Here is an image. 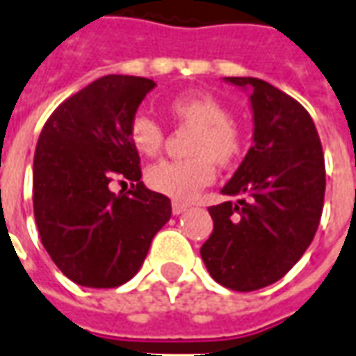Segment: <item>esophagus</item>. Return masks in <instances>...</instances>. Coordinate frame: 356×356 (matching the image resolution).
Wrapping results in <instances>:
<instances>
[{
	"instance_id": "obj_1",
	"label": "esophagus",
	"mask_w": 356,
	"mask_h": 356,
	"mask_svg": "<svg viewBox=\"0 0 356 356\" xmlns=\"http://www.w3.org/2000/svg\"><path fill=\"white\" fill-rule=\"evenodd\" d=\"M188 210V206L186 204H181V202H173L171 204V212L173 216H179V213H185Z\"/></svg>"
}]
</instances>
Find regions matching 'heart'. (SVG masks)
Masks as SVG:
<instances>
[{
	"instance_id": "heart-1",
	"label": "heart",
	"mask_w": 356,
	"mask_h": 356,
	"mask_svg": "<svg viewBox=\"0 0 356 356\" xmlns=\"http://www.w3.org/2000/svg\"><path fill=\"white\" fill-rule=\"evenodd\" d=\"M168 115L177 125L195 127L186 144L185 160L160 161L150 165L146 185L179 202L195 200L216 177V163L227 168L237 160L243 143L231 123L229 109L206 92H186L168 102ZM129 138L136 152L156 158L163 148V129L148 115H136L129 127Z\"/></svg>"
}]
</instances>
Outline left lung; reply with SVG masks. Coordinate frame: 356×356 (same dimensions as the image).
I'll use <instances>...</instances> for the list:
<instances>
[{"instance_id":"obj_1","label":"left lung","mask_w":356,"mask_h":356,"mask_svg":"<svg viewBox=\"0 0 356 356\" xmlns=\"http://www.w3.org/2000/svg\"><path fill=\"white\" fill-rule=\"evenodd\" d=\"M248 92L252 146L210 206L213 231L200 248L216 282L256 291L282 280L316 235L325 191L324 152L314 121L299 102L266 81L227 76Z\"/></svg>"}]
</instances>
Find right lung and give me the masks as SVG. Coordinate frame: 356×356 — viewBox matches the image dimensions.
<instances>
[{
	"label": "right lung",
	"mask_w": 356,
	"mask_h": 356,
	"mask_svg": "<svg viewBox=\"0 0 356 356\" xmlns=\"http://www.w3.org/2000/svg\"><path fill=\"white\" fill-rule=\"evenodd\" d=\"M156 83L106 74L49 115L34 152V218L42 245L71 282L109 289L135 275L171 200L140 181L129 127ZM115 178L131 183L115 195Z\"/></svg>",
	"instance_id": "1"
}]
</instances>
